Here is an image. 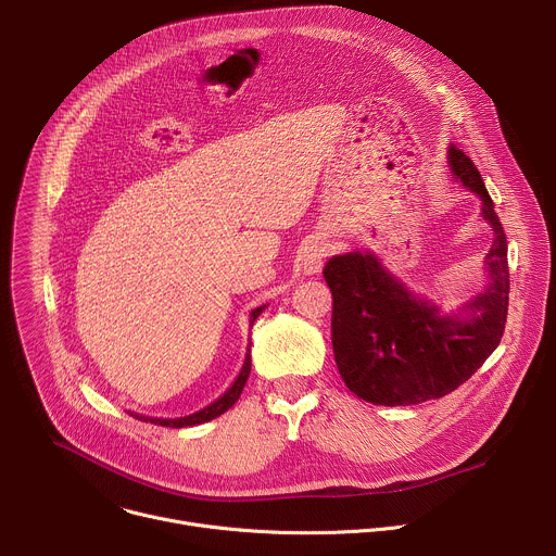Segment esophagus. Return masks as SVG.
Returning a JSON list of instances; mask_svg holds the SVG:
<instances>
[{"instance_id":"obj_1","label":"esophagus","mask_w":556,"mask_h":556,"mask_svg":"<svg viewBox=\"0 0 556 556\" xmlns=\"http://www.w3.org/2000/svg\"><path fill=\"white\" fill-rule=\"evenodd\" d=\"M326 257H328V247H326V244H312V247L305 251L303 260H301L303 270L309 273V275H312V273H319V270L324 268Z\"/></svg>"}]
</instances>
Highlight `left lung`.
<instances>
[{
	"label": "left lung",
	"instance_id": "1",
	"mask_svg": "<svg viewBox=\"0 0 556 556\" xmlns=\"http://www.w3.org/2000/svg\"><path fill=\"white\" fill-rule=\"evenodd\" d=\"M451 169L484 202L495 230L489 288L457 316L416 299L363 253L332 257L324 277L332 290V348L339 374L358 399L407 407L435 401L466 382L502 341L508 314V240L486 185L470 157L451 147Z\"/></svg>",
	"mask_w": 556,
	"mask_h": 556
}]
</instances>
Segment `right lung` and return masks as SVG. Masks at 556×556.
<instances>
[{"mask_svg": "<svg viewBox=\"0 0 556 556\" xmlns=\"http://www.w3.org/2000/svg\"><path fill=\"white\" fill-rule=\"evenodd\" d=\"M264 307H266V305H262V307H257V309H253V312H251V324H255V319H257V316L262 314V309H264ZM249 374H251V348H249V354H247L244 367H242L240 376H237V380L230 384V389L222 395V399H217L213 405L204 407L202 412H198V414H193V416H187V418H176V420L144 418V416H134V414H131V416H134V418H138V420H142V422H153V425H161V427H174V429H182V427H193V425L208 422V420H213V418L222 416L224 412H228L237 401H240L242 389H244V384H247V380H249Z\"/></svg>", "mask_w": 556, "mask_h": 556, "instance_id": "1", "label": "right lung"}]
</instances>
